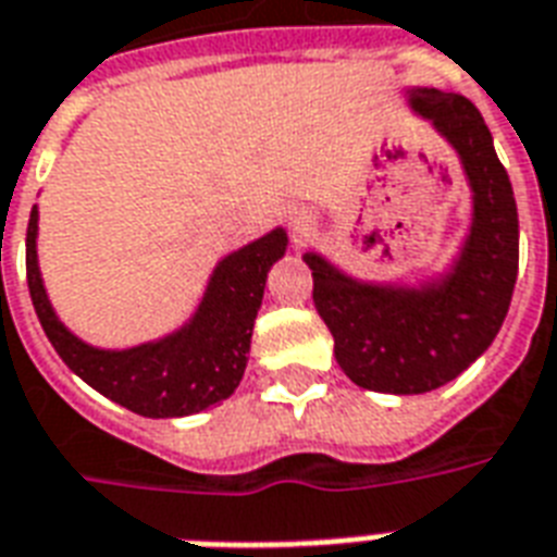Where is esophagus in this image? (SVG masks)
I'll return each mask as SVG.
<instances>
[{
    "label": "esophagus",
    "instance_id": "obj_1",
    "mask_svg": "<svg viewBox=\"0 0 557 557\" xmlns=\"http://www.w3.org/2000/svg\"><path fill=\"white\" fill-rule=\"evenodd\" d=\"M286 222H288V231H292V233H304V231H309V224H312V215H309L307 210L295 207V210H288Z\"/></svg>",
    "mask_w": 557,
    "mask_h": 557
}]
</instances>
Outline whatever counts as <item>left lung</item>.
<instances>
[{"label":"left lung","mask_w":557,"mask_h":557,"mask_svg":"<svg viewBox=\"0 0 557 557\" xmlns=\"http://www.w3.org/2000/svg\"><path fill=\"white\" fill-rule=\"evenodd\" d=\"M414 113L456 148L473 193V224L449 274L418 288L347 277L309 250L312 300L335 338V362L368 392L423 394L485 354L515 295L520 260L517 201L485 119L465 96L409 90Z\"/></svg>","instance_id":"obj_1"}]
</instances>
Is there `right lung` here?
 I'll return each mask as SVG.
<instances>
[{
	"instance_id": "1",
	"label": "right lung",
	"mask_w": 557,
	"mask_h": 557,
	"mask_svg": "<svg viewBox=\"0 0 557 557\" xmlns=\"http://www.w3.org/2000/svg\"><path fill=\"white\" fill-rule=\"evenodd\" d=\"M283 227L227 253L212 271L189 324L165 338L101 350L72 335L54 315L37 265V207L25 233V274L34 312L66 368L108 400L143 418H186L227 400L248 364L250 335L260 312L265 277L286 253Z\"/></svg>"
}]
</instances>
